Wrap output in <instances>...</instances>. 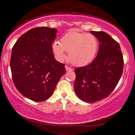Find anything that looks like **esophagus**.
Segmentation results:
<instances>
[{"label":"esophagus","instance_id":"esophagus-1","mask_svg":"<svg viewBox=\"0 0 135 135\" xmlns=\"http://www.w3.org/2000/svg\"><path fill=\"white\" fill-rule=\"evenodd\" d=\"M65 69H66V71H73V69H71V67H69V66H65Z\"/></svg>","mask_w":135,"mask_h":135}]
</instances>
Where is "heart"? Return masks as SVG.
Here are the masks:
<instances>
[{
	"instance_id": "b5f03b06",
	"label": "heart",
	"mask_w": 135,
	"mask_h": 135,
	"mask_svg": "<svg viewBox=\"0 0 135 135\" xmlns=\"http://www.w3.org/2000/svg\"><path fill=\"white\" fill-rule=\"evenodd\" d=\"M98 41L94 35L71 30L60 39V43L54 42L51 49L56 59L64 60L69 53V60L73 65L84 66L94 58L98 50Z\"/></svg>"
}]
</instances>
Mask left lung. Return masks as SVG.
I'll return each mask as SVG.
<instances>
[{"mask_svg":"<svg viewBox=\"0 0 135 135\" xmlns=\"http://www.w3.org/2000/svg\"><path fill=\"white\" fill-rule=\"evenodd\" d=\"M99 42L96 58L89 65L75 69L74 89L78 98L94 103L113 92L123 73L124 60L119 43L103 31H90Z\"/></svg>","mask_w":135,"mask_h":135,"instance_id":"1","label":"left lung"}]
</instances>
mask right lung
I'll return each mask as SVG.
<instances>
[{"label":"right lung","mask_w":135,"mask_h":135,"mask_svg":"<svg viewBox=\"0 0 135 135\" xmlns=\"http://www.w3.org/2000/svg\"><path fill=\"white\" fill-rule=\"evenodd\" d=\"M57 32L47 27L35 28L22 35L12 48L10 66L14 85L33 101L50 98L66 72L51 49Z\"/></svg>","instance_id":"add662e5"}]
</instances>
